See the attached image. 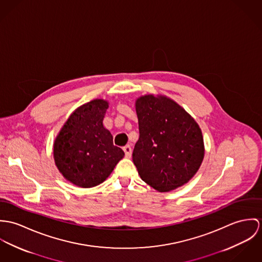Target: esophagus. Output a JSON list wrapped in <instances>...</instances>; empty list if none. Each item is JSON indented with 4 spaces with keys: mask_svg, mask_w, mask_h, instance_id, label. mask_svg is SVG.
Instances as JSON below:
<instances>
[{
    "mask_svg": "<svg viewBox=\"0 0 262 262\" xmlns=\"http://www.w3.org/2000/svg\"><path fill=\"white\" fill-rule=\"evenodd\" d=\"M123 151H124L126 158L132 157V147H130V145H126L125 146H123Z\"/></svg>",
    "mask_w": 262,
    "mask_h": 262,
    "instance_id": "esophagus-1",
    "label": "esophagus"
}]
</instances>
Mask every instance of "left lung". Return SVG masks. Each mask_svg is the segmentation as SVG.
I'll return each instance as SVG.
<instances>
[{
  "mask_svg": "<svg viewBox=\"0 0 262 262\" xmlns=\"http://www.w3.org/2000/svg\"><path fill=\"white\" fill-rule=\"evenodd\" d=\"M140 138L133 161L142 180L159 192L189 182L204 158L198 123L174 100L145 95L136 102Z\"/></svg>",
  "mask_w": 262,
  "mask_h": 262,
  "instance_id": "obj_1",
  "label": "left lung"
}]
</instances>
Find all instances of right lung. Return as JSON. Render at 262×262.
Masks as SVG:
<instances>
[{"label":"right lung","mask_w":262,"mask_h":262,"mask_svg":"<svg viewBox=\"0 0 262 262\" xmlns=\"http://www.w3.org/2000/svg\"><path fill=\"white\" fill-rule=\"evenodd\" d=\"M107 101L94 99L78 107L65 122L54 143V160L65 179L81 188L101 184L123 158L102 120Z\"/></svg>","instance_id":"1"}]
</instances>
